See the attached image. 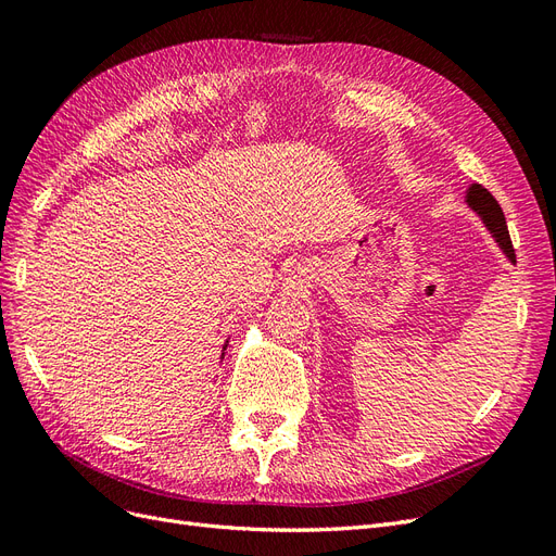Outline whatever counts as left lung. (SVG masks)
I'll return each instance as SVG.
<instances>
[{
	"label": "left lung",
	"instance_id": "obj_1",
	"mask_svg": "<svg viewBox=\"0 0 556 556\" xmlns=\"http://www.w3.org/2000/svg\"><path fill=\"white\" fill-rule=\"evenodd\" d=\"M468 204L473 206L480 215L484 225L490 227V231L494 233L496 243L503 248V252L515 262V248L510 241V233H508V225H506V215H503L498 201L492 197V192L482 188V185H473V188L468 190Z\"/></svg>",
	"mask_w": 556,
	"mask_h": 556
}]
</instances>
